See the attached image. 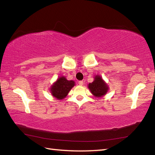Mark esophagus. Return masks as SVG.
I'll use <instances>...</instances> for the list:
<instances>
[{"mask_svg":"<svg viewBox=\"0 0 155 155\" xmlns=\"http://www.w3.org/2000/svg\"><path fill=\"white\" fill-rule=\"evenodd\" d=\"M78 84H79V85H81V86L83 85V81H78Z\"/></svg>","mask_w":155,"mask_h":155,"instance_id":"obj_1","label":"esophagus"}]
</instances>
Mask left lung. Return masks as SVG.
<instances>
[{
  "label": "left lung",
  "mask_w": 155,
  "mask_h": 155,
  "mask_svg": "<svg viewBox=\"0 0 155 155\" xmlns=\"http://www.w3.org/2000/svg\"><path fill=\"white\" fill-rule=\"evenodd\" d=\"M88 88L90 89L91 93L97 98L104 96L109 89L107 83L98 74L94 77V80L92 83L88 84Z\"/></svg>",
  "instance_id": "8db88e82"
}]
</instances>
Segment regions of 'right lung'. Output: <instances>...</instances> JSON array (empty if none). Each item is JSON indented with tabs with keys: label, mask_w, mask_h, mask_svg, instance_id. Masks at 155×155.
Masks as SVG:
<instances>
[{
	"label": "right lung",
	"mask_w": 155,
	"mask_h": 155,
	"mask_svg": "<svg viewBox=\"0 0 155 155\" xmlns=\"http://www.w3.org/2000/svg\"><path fill=\"white\" fill-rule=\"evenodd\" d=\"M75 85L74 81H68L64 76L57 78V81L51 85L50 91L52 96L58 100L65 98L71 90V89Z\"/></svg>",
	"instance_id": "add662e5"
}]
</instances>
